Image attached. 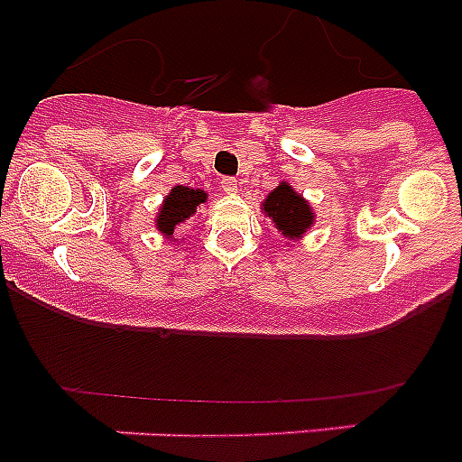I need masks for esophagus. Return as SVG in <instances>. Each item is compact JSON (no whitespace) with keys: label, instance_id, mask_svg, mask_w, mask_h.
Here are the masks:
<instances>
[{"label":"esophagus","instance_id":"esophagus-1","mask_svg":"<svg viewBox=\"0 0 462 462\" xmlns=\"http://www.w3.org/2000/svg\"><path fill=\"white\" fill-rule=\"evenodd\" d=\"M222 191L224 194H238V180L236 178H222Z\"/></svg>","mask_w":462,"mask_h":462}]
</instances>
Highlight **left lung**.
Segmentation results:
<instances>
[{"label": "left lung", "instance_id": "8db88e82", "mask_svg": "<svg viewBox=\"0 0 462 462\" xmlns=\"http://www.w3.org/2000/svg\"><path fill=\"white\" fill-rule=\"evenodd\" d=\"M261 208L266 212V217H271V222L275 224L277 231L289 240L303 238L314 222V212L310 203L289 182H280L266 196V201L261 203Z\"/></svg>", "mask_w": 462, "mask_h": 462}]
</instances>
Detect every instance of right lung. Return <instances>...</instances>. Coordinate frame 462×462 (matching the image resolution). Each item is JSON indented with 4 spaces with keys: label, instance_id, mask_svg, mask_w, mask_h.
<instances>
[{
    "label": "right lung",
    "instance_id": "add662e5",
    "mask_svg": "<svg viewBox=\"0 0 462 462\" xmlns=\"http://www.w3.org/2000/svg\"><path fill=\"white\" fill-rule=\"evenodd\" d=\"M208 194L203 189H191V187H173L171 194L166 196L162 208L157 212V231L166 238H173V231L180 224H185L187 219L194 217L196 208L206 203Z\"/></svg>",
    "mask_w": 462,
    "mask_h": 462
}]
</instances>
